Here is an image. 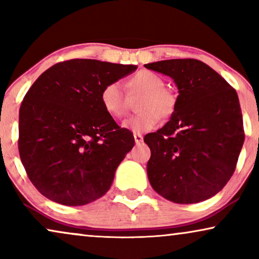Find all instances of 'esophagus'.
Here are the masks:
<instances>
[{
    "label": "esophagus",
    "instance_id": "esophagus-1",
    "mask_svg": "<svg viewBox=\"0 0 259 259\" xmlns=\"http://www.w3.org/2000/svg\"><path fill=\"white\" fill-rule=\"evenodd\" d=\"M143 140H144V138L141 134H137V133L134 134V141H136L137 145H140L141 143H143Z\"/></svg>",
    "mask_w": 259,
    "mask_h": 259
}]
</instances>
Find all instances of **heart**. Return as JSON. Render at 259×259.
Returning a JSON list of instances; mask_svg holds the SVG:
<instances>
[{"label":"heart","instance_id":"b5f03b06","mask_svg":"<svg viewBox=\"0 0 259 259\" xmlns=\"http://www.w3.org/2000/svg\"><path fill=\"white\" fill-rule=\"evenodd\" d=\"M161 76L151 70H140L130 77L127 82L130 97L141 95L138 101L137 115L123 120V128L140 134L153 130L159 121V116L167 119L172 116L177 107V98L171 91L165 88ZM102 108L113 118H120L127 108V97L119 82L106 83L100 92Z\"/></svg>","mask_w":259,"mask_h":259}]
</instances>
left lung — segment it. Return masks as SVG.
<instances>
[{
  "instance_id": "1",
  "label": "left lung",
  "mask_w": 259,
  "mask_h": 259,
  "mask_svg": "<svg viewBox=\"0 0 259 259\" xmlns=\"http://www.w3.org/2000/svg\"><path fill=\"white\" fill-rule=\"evenodd\" d=\"M145 67L172 77L179 93L169 121L144 138L151 148V186L177 204L206 200L231 178L243 147L238 95L199 60H162Z\"/></svg>"
}]
</instances>
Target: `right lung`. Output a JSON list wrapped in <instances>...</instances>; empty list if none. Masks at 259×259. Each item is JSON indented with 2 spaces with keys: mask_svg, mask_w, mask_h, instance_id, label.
Here are the masks:
<instances>
[{
  "mask_svg": "<svg viewBox=\"0 0 259 259\" xmlns=\"http://www.w3.org/2000/svg\"><path fill=\"white\" fill-rule=\"evenodd\" d=\"M136 69L73 59L46 70L27 92L19 115L20 158L46 198L80 206L109 190L134 138L102 108L100 92Z\"/></svg>",
  "mask_w": 259,
  "mask_h": 259,
  "instance_id": "obj_1",
  "label": "right lung"
}]
</instances>
